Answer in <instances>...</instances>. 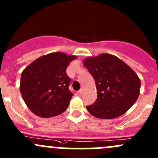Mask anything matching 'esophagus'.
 Instances as JSON below:
<instances>
[{"label":"esophagus","mask_w":158,"mask_h":158,"mask_svg":"<svg viewBox=\"0 0 158 158\" xmlns=\"http://www.w3.org/2000/svg\"><path fill=\"white\" fill-rule=\"evenodd\" d=\"M82 93H83V90H82V89H80V90H79V92H78V94H79V95H82Z\"/></svg>","instance_id":"esophagus-1"}]
</instances>
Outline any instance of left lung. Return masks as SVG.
Returning a JSON list of instances; mask_svg holds the SVG:
<instances>
[{
	"label": "left lung",
	"instance_id": "obj_1",
	"mask_svg": "<svg viewBox=\"0 0 158 158\" xmlns=\"http://www.w3.org/2000/svg\"><path fill=\"white\" fill-rule=\"evenodd\" d=\"M84 66L94 78L97 99L86 106L92 115L111 119L121 116L133 106L140 94L138 75L122 60L111 54H101L84 60Z\"/></svg>",
	"mask_w": 158,
	"mask_h": 158
}]
</instances>
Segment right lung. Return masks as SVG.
I'll return each mask as SVG.
<instances>
[{
  "instance_id": "add662e5",
  "label": "right lung",
  "mask_w": 158,
  "mask_h": 158,
  "mask_svg": "<svg viewBox=\"0 0 158 158\" xmlns=\"http://www.w3.org/2000/svg\"><path fill=\"white\" fill-rule=\"evenodd\" d=\"M76 59V56L52 52L38 58L22 72L20 93L33 114L50 118L66 111L73 95L66 70Z\"/></svg>"
}]
</instances>
